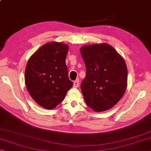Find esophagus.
Segmentation results:
<instances>
[{"label":"esophagus","instance_id":"1","mask_svg":"<svg viewBox=\"0 0 151 151\" xmlns=\"http://www.w3.org/2000/svg\"><path fill=\"white\" fill-rule=\"evenodd\" d=\"M79 86V80H77L75 82H73V87L74 88H78Z\"/></svg>","mask_w":151,"mask_h":151}]
</instances>
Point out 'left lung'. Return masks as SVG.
<instances>
[{"label":"left lung","instance_id":"1","mask_svg":"<svg viewBox=\"0 0 151 151\" xmlns=\"http://www.w3.org/2000/svg\"><path fill=\"white\" fill-rule=\"evenodd\" d=\"M80 52L86 69L81 83L86 103L96 112L110 109L127 88V69L124 58L106 43L83 46Z\"/></svg>","mask_w":151,"mask_h":151}]
</instances>
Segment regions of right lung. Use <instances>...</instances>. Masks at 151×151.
I'll use <instances>...</instances> for the list:
<instances>
[{
	"label": "right lung",
	"instance_id": "right-lung-1",
	"mask_svg": "<svg viewBox=\"0 0 151 151\" xmlns=\"http://www.w3.org/2000/svg\"><path fill=\"white\" fill-rule=\"evenodd\" d=\"M68 45L46 43L32 55L25 71V83L36 103L52 109L63 101L73 82L68 77L65 59Z\"/></svg>",
	"mask_w": 151,
	"mask_h": 151
}]
</instances>
